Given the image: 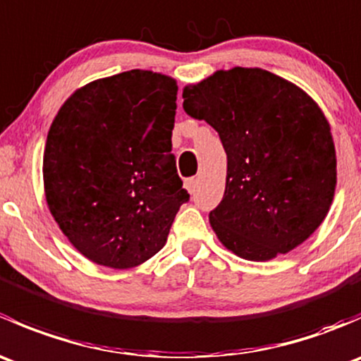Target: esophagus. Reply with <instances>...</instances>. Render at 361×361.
<instances>
[{"label":"esophagus","mask_w":361,"mask_h":361,"mask_svg":"<svg viewBox=\"0 0 361 361\" xmlns=\"http://www.w3.org/2000/svg\"><path fill=\"white\" fill-rule=\"evenodd\" d=\"M195 185H197V180H195V178H187V180H185V188H187L190 194L195 192Z\"/></svg>","instance_id":"esophagus-1"}]
</instances>
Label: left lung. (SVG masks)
Wrapping results in <instances>:
<instances>
[{
    "label": "left lung",
    "instance_id": "obj_1",
    "mask_svg": "<svg viewBox=\"0 0 361 361\" xmlns=\"http://www.w3.org/2000/svg\"><path fill=\"white\" fill-rule=\"evenodd\" d=\"M183 110L206 120L227 154V181L209 224L238 257L288 253L325 220L337 183L330 123L311 96L260 68L213 73L183 89Z\"/></svg>",
    "mask_w": 361,
    "mask_h": 361
}]
</instances>
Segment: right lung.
<instances>
[{"instance_id": "1", "label": "right lung", "mask_w": 361, "mask_h": 361, "mask_svg": "<svg viewBox=\"0 0 361 361\" xmlns=\"http://www.w3.org/2000/svg\"><path fill=\"white\" fill-rule=\"evenodd\" d=\"M176 80L130 69L75 90L50 126L45 197L73 246L130 269L164 248L188 192L171 154Z\"/></svg>"}]
</instances>
